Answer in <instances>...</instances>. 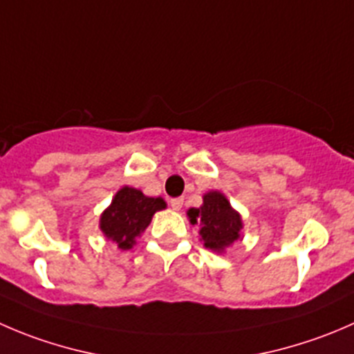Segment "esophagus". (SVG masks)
<instances>
[{
    "instance_id": "obj_1",
    "label": "esophagus",
    "mask_w": 354,
    "mask_h": 354,
    "mask_svg": "<svg viewBox=\"0 0 354 354\" xmlns=\"http://www.w3.org/2000/svg\"><path fill=\"white\" fill-rule=\"evenodd\" d=\"M169 204H171V207L174 209V211H180V209L183 207V198H181V197H178V198H171Z\"/></svg>"
}]
</instances>
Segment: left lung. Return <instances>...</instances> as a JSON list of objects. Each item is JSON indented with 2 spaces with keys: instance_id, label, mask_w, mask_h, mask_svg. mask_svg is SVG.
<instances>
[{
  "instance_id": "left-lung-1",
  "label": "left lung",
  "mask_w": 354,
  "mask_h": 354,
  "mask_svg": "<svg viewBox=\"0 0 354 354\" xmlns=\"http://www.w3.org/2000/svg\"><path fill=\"white\" fill-rule=\"evenodd\" d=\"M187 214L192 225L201 226L198 233L204 245L214 252H223L240 239L242 218L221 192H207L201 207L188 209Z\"/></svg>"
}]
</instances>
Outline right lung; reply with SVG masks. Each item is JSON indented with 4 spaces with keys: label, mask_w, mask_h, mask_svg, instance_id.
Masks as SVG:
<instances>
[{
    "label": "right lung",
    "mask_w": 354,
    "mask_h": 354,
    "mask_svg": "<svg viewBox=\"0 0 354 354\" xmlns=\"http://www.w3.org/2000/svg\"><path fill=\"white\" fill-rule=\"evenodd\" d=\"M166 209L162 197H147L142 190L122 187L112 204L102 212L100 230L121 250L131 249L136 239L145 232L157 211Z\"/></svg>",
    "instance_id": "add662e5"
}]
</instances>
